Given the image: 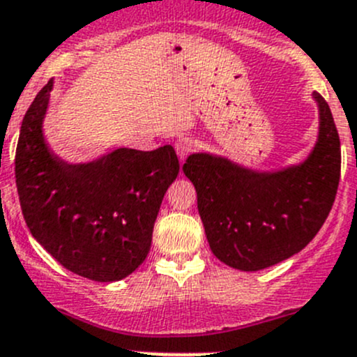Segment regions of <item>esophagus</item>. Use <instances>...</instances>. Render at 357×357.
Listing matches in <instances>:
<instances>
[{
    "instance_id": "obj_1",
    "label": "esophagus",
    "mask_w": 357,
    "mask_h": 357,
    "mask_svg": "<svg viewBox=\"0 0 357 357\" xmlns=\"http://www.w3.org/2000/svg\"><path fill=\"white\" fill-rule=\"evenodd\" d=\"M193 150H195V142H193L192 138H179L178 142H176V152H178L181 160H185Z\"/></svg>"
}]
</instances>
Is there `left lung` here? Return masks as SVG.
Wrapping results in <instances>:
<instances>
[{"label": "left lung", "mask_w": 357, "mask_h": 357, "mask_svg": "<svg viewBox=\"0 0 357 357\" xmlns=\"http://www.w3.org/2000/svg\"><path fill=\"white\" fill-rule=\"evenodd\" d=\"M318 103L319 131L301 164L255 171L212 153H192L183 172L212 254L229 268L259 271L307 245L328 218L340 179V139L328 103Z\"/></svg>", "instance_id": "obj_1"}]
</instances>
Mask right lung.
<instances>
[{
  "label": "right lung",
  "mask_w": 357,
  "mask_h": 357,
  "mask_svg": "<svg viewBox=\"0 0 357 357\" xmlns=\"http://www.w3.org/2000/svg\"><path fill=\"white\" fill-rule=\"evenodd\" d=\"M50 81L29 107L15 153L20 207L32 236L63 268L93 282H119L146 259L162 199L178 178L171 145L115 149L68 164L43 135Z\"/></svg>",
  "instance_id": "add662e5"
}]
</instances>
